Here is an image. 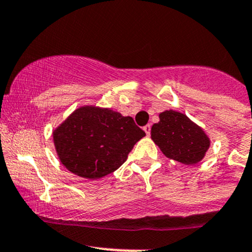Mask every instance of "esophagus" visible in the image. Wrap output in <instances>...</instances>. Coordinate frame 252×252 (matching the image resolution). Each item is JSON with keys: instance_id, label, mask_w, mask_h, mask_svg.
<instances>
[{"instance_id": "1", "label": "esophagus", "mask_w": 252, "mask_h": 252, "mask_svg": "<svg viewBox=\"0 0 252 252\" xmlns=\"http://www.w3.org/2000/svg\"><path fill=\"white\" fill-rule=\"evenodd\" d=\"M143 130H145L146 135H147V136H149V134H151V124H147V126H143Z\"/></svg>"}]
</instances>
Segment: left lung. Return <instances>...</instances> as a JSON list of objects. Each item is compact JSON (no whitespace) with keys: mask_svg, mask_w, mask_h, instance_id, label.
Masks as SVG:
<instances>
[{"mask_svg":"<svg viewBox=\"0 0 252 252\" xmlns=\"http://www.w3.org/2000/svg\"><path fill=\"white\" fill-rule=\"evenodd\" d=\"M151 137L168 159L184 165L198 164L211 147V139L184 113L165 110L151 129Z\"/></svg>","mask_w":252,"mask_h":252,"instance_id":"1","label":"left lung"}]
</instances>
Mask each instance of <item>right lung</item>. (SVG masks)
Here are the masks:
<instances>
[{"mask_svg":"<svg viewBox=\"0 0 252 252\" xmlns=\"http://www.w3.org/2000/svg\"><path fill=\"white\" fill-rule=\"evenodd\" d=\"M146 136L130 116L110 107H77L52 130L61 164L74 175L99 179L128 159L135 143Z\"/></svg>","mask_w":252,"mask_h":252,"instance_id":"obj_1","label":"right lung"}]
</instances>
